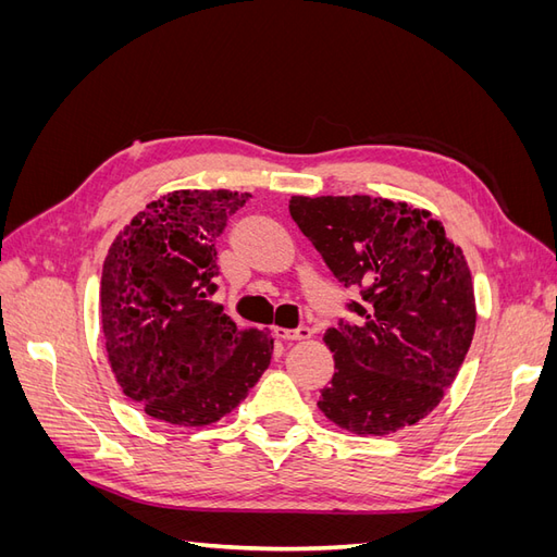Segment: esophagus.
I'll list each match as a JSON object with an SVG mask.
<instances>
[{
	"label": "esophagus",
	"mask_w": 557,
	"mask_h": 557,
	"mask_svg": "<svg viewBox=\"0 0 557 557\" xmlns=\"http://www.w3.org/2000/svg\"><path fill=\"white\" fill-rule=\"evenodd\" d=\"M274 334L278 336V339H285V342H301V339H311V336H313L311 327H297V330L276 327Z\"/></svg>",
	"instance_id": "34e87169"
}]
</instances>
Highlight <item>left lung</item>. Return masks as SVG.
Listing matches in <instances>:
<instances>
[{
  "label": "left lung",
  "instance_id": "obj_1",
  "mask_svg": "<svg viewBox=\"0 0 557 557\" xmlns=\"http://www.w3.org/2000/svg\"><path fill=\"white\" fill-rule=\"evenodd\" d=\"M290 215L344 285L352 323L323 336L334 376L318 409L334 425L383 436L444 399L476 330L469 264L428 209L369 195L290 199Z\"/></svg>",
  "mask_w": 557,
  "mask_h": 557
}]
</instances>
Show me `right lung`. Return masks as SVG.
Listing matches in <instances>:
<instances>
[{"label":"right lung","mask_w":557,"mask_h":557,"mask_svg":"<svg viewBox=\"0 0 557 557\" xmlns=\"http://www.w3.org/2000/svg\"><path fill=\"white\" fill-rule=\"evenodd\" d=\"M250 193L174 190L132 218L102 269L99 311L111 372L148 416L205 428L250 393L274 339L239 330L209 297L215 244Z\"/></svg>","instance_id":"1"}]
</instances>
